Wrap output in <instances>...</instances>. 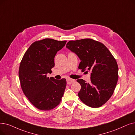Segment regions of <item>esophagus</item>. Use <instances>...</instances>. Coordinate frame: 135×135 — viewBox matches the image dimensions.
Listing matches in <instances>:
<instances>
[{
    "label": "esophagus",
    "instance_id": "obj_1",
    "mask_svg": "<svg viewBox=\"0 0 135 135\" xmlns=\"http://www.w3.org/2000/svg\"><path fill=\"white\" fill-rule=\"evenodd\" d=\"M75 81L74 79H71V78H67V84H71Z\"/></svg>",
    "mask_w": 135,
    "mask_h": 135
}]
</instances>
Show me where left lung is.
Masks as SVG:
<instances>
[{
    "instance_id": "8db88e82",
    "label": "left lung",
    "mask_w": 135,
    "mask_h": 135,
    "mask_svg": "<svg viewBox=\"0 0 135 135\" xmlns=\"http://www.w3.org/2000/svg\"><path fill=\"white\" fill-rule=\"evenodd\" d=\"M66 47L74 52L81 62V71H90V83L82 79L78 96L91 108H99L113 95L118 80V66L115 58L104 44L90 38L69 41Z\"/></svg>"
}]
</instances>
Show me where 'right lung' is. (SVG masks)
<instances>
[{
    "label": "right lung",
    "mask_w": 135,
    "mask_h": 135,
    "mask_svg": "<svg viewBox=\"0 0 135 135\" xmlns=\"http://www.w3.org/2000/svg\"><path fill=\"white\" fill-rule=\"evenodd\" d=\"M67 41L45 38L31 44L20 64L19 77L22 90L36 108L50 110L60 103L66 89V79L47 77L54 67L57 52Z\"/></svg>",
    "instance_id": "add662e5"
}]
</instances>
